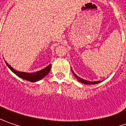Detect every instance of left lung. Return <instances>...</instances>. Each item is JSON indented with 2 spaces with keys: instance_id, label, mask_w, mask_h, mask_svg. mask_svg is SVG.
<instances>
[{
  "instance_id": "obj_1",
  "label": "left lung",
  "mask_w": 126,
  "mask_h": 126,
  "mask_svg": "<svg viewBox=\"0 0 126 126\" xmlns=\"http://www.w3.org/2000/svg\"><path fill=\"white\" fill-rule=\"evenodd\" d=\"M73 71V70H72ZM73 73L74 74V75H75V77L77 78V79L80 82H82V83H84V84H87V85H94V84H98V83H99V82H101V81H96V82H91V81H87V80H85V79H82V78H80L79 77H78L77 75H75V74L74 73V72L73 71Z\"/></svg>"
}]
</instances>
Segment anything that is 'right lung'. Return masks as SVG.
Segmentation results:
<instances>
[{
	"label": "right lung",
	"instance_id": "1",
	"mask_svg": "<svg viewBox=\"0 0 126 126\" xmlns=\"http://www.w3.org/2000/svg\"><path fill=\"white\" fill-rule=\"evenodd\" d=\"M6 63V62H5ZM6 65L8 66V68L14 73L15 75H17V76H19V78H22V79H26V80H28V81H30V82H36L39 79L44 78L48 74L51 68V65H48L47 68L42 69L41 70H39L38 72H36V73H24V72H19V71H17L15 70V69H13L11 66H10V65H8V63H6Z\"/></svg>",
	"mask_w": 126,
	"mask_h": 126
}]
</instances>
